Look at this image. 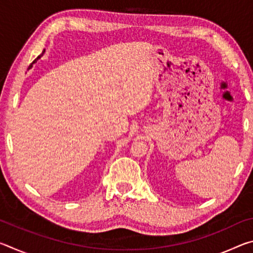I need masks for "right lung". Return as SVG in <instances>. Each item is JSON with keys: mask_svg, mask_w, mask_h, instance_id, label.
<instances>
[{"mask_svg": "<svg viewBox=\"0 0 253 253\" xmlns=\"http://www.w3.org/2000/svg\"><path fill=\"white\" fill-rule=\"evenodd\" d=\"M43 53H44V50H43V51H42V54H40V55H39V57H38V58H37L36 60H34V61H33V63H34V62H36L38 59H40V58L42 57V55H43ZM31 67H32V65H30V66H29V69H30V68H31Z\"/></svg>", "mask_w": 253, "mask_h": 253, "instance_id": "1", "label": "right lung"}]
</instances>
